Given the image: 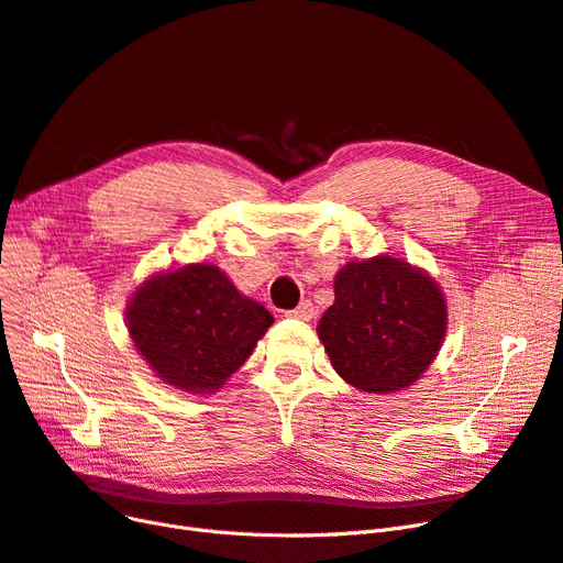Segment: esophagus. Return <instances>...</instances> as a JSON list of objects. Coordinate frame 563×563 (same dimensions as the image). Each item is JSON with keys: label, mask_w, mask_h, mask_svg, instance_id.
<instances>
[{"label": "esophagus", "mask_w": 563, "mask_h": 563, "mask_svg": "<svg viewBox=\"0 0 563 563\" xmlns=\"http://www.w3.org/2000/svg\"><path fill=\"white\" fill-rule=\"evenodd\" d=\"M287 318H297V320H313L316 318V306L310 301H301L297 308L285 310Z\"/></svg>", "instance_id": "esophagus-1"}]
</instances>
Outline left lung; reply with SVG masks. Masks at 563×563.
<instances>
[{
  "label": "left lung",
  "mask_w": 563,
  "mask_h": 563,
  "mask_svg": "<svg viewBox=\"0 0 563 563\" xmlns=\"http://www.w3.org/2000/svg\"><path fill=\"white\" fill-rule=\"evenodd\" d=\"M334 295L318 334L336 373L352 387L399 391L439 355L448 308L424 271L387 255L350 262L339 271Z\"/></svg>",
  "instance_id": "1"
}]
</instances>
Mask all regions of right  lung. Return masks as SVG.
Masks as SVG:
<instances>
[{
    "mask_svg": "<svg viewBox=\"0 0 563 563\" xmlns=\"http://www.w3.org/2000/svg\"><path fill=\"white\" fill-rule=\"evenodd\" d=\"M274 318L241 297L218 266L190 264L143 283L128 306L136 350L162 380L216 391L250 357Z\"/></svg>",
    "mask_w": 563,
    "mask_h": 563,
    "instance_id": "right-lung-1",
    "label": "right lung"
}]
</instances>
